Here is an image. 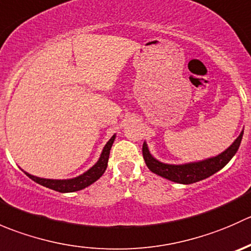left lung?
<instances>
[{
	"mask_svg": "<svg viewBox=\"0 0 251 251\" xmlns=\"http://www.w3.org/2000/svg\"><path fill=\"white\" fill-rule=\"evenodd\" d=\"M242 138L243 131L238 136L237 140L226 151L219 154V155L214 156V158H209L203 161H198V163H188L182 164V165H171V164H164L161 161L156 160L149 153V149L147 147L146 142L143 143L142 153H143L144 161H146L147 166H148V169L151 173L159 175V176L164 177V178L170 179L173 182H177V183L191 184L194 183V182L207 178L211 175L221 170L222 168H225L228 164V161L233 158L234 154L237 153Z\"/></svg>",
	"mask_w": 251,
	"mask_h": 251,
	"instance_id": "obj_1",
	"label": "left lung"
}]
</instances>
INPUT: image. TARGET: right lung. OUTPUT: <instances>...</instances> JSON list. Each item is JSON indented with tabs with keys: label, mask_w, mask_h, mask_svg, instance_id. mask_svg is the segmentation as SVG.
Segmentation results:
<instances>
[{
	"label": "right lung",
	"mask_w": 251,
	"mask_h": 251,
	"mask_svg": "<svg viewBox=\"0 0 251 251\" xmlns=\"http://www.w3.org/2000/svg\"><path fill=\"white\" fill-rule=\"evenodd\" d=\"M114 140H115V135L107 142V144L103 148L102 154H100V159H98L97 163L87 170L86 173H83L80 176L75 177V178L70 179H50V178H40V177L32 176V175L26 174V176H29L32 181H35L36 183L41 184V186L47 187V188L53 189V191L60 192V193H70V192H76L81 191V189L86 188L90 184H92L93 182L97 181L103 174H104L105 169L108 166V159H109V153L111 146H113Z\"/></svg>",
	"instance_id": "add662e5"
}]
</instances>
